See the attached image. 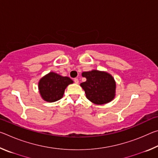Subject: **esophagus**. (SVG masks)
I'll return each instance as SVG.
<instances>
[{
	"mask_svg": "<svg viewBox=\"0 0 158 158\" xmlns=\"http://www.w3.org/2000/svg\"><path fill=\"white\" fill-rule=\"evenodd\" d=\"M74 83H75V84H79V79H77V78H75L74 79Z\"/></svg>",
	"mask_w": 158,
	"mask_h": 158,
	"instance_id": "34e87169",
	"label": "esophagus"
}]
</instances>
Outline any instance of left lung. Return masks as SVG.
Instances as JSON below:
<instances>
[{
	"label": "left lung",
	"mask_w": 158,
	"mask_h": 158,
	"mask_svg": "<svg viewBox=\"0 0 158 158\" xmlns=\"http://www.w3.org/2000/svg\"><path fill=\"white\" fill-rule=\"evenodd\" d=\"M82 76L86 81L80 85L90 101L96 105H103L113 100L116 83L111 75L105 72L92 70L84 72Z\"/></svg>",
	"instance_id": "obj_1"
}]
</instances>
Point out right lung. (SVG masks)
Instances as JSON below:
<instances>
[{
  "label": "right lung",
  "instance_id": "obj_1",
  "mask_svg": "<svg viewBox=\"0 0 158 158\" xmlns=\"http://www.w3.org/2000/svg\"><path fill=\"white\" fill-rule=\"evenodd\" d=\"M73 83V80L68 77L50 73L40 81V93L45 101L53 102L62 98L66 87Z\"/></svg>",
  "mask_w": 158,
  "mask_h": 158
}]
</instances>
